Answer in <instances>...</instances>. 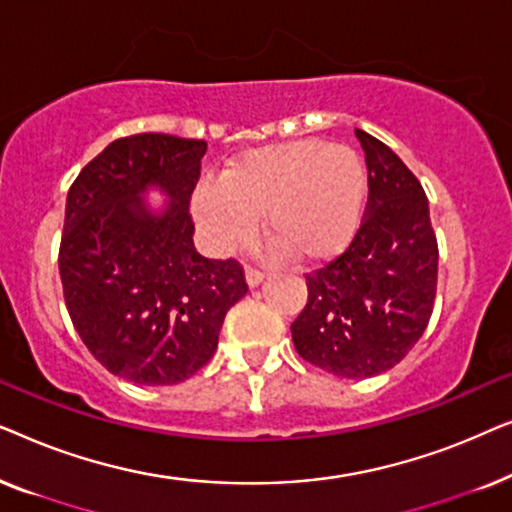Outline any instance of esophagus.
Here are the masks:
<instances>
[{
  "label": "esophagus",
  "instance_id": "obj_1",
  "mask_svg": "<svg viewBox=\"0 0 512 512\" xmlns=\"http://www.w3.org/2000/svg\"><path fill=\"white\" fill-rule=\"evenodd\" d=\"M244 275H247V284L251 286V289H254V286H258L263 282V272L261 270H256V268H249L247 265V270H244Z\"/></svg>",
  "mask_w": 512,
  "mask_h": 512
}]
</instances>
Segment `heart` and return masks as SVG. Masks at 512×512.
Wrapping results in <instances>:
<instances>
[{"label":"heart","instance_id":"b5f03b06","mask_svg":"<svg viewBox=\"0 0 512 512\" xmlns=\"http://www.w3.org/2000/svg\"><path fill=\"white\" fill-rule=\"evenodd\" d=\"M366 198V167L347 144L293 139L244 151L221 179L195 188L193 214L219 251L265 240L298 263L326 261L352 240Z\"/></svg>","mask_w":512,"mask_h":512}]
</instances>
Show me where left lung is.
I'll list each match as a JSON object with an SVG mask.
<instances>
[{"mask_svg": "<svg viewBox=\"0 0 512 512\" xmlns=\"http://www.w3.org/2000/svg\"><path fill=\"white\" fill-rule=\"evenodd\" d=\"M368 202L349 247L307 272V305L291 324L307 363L349 380L394 368L422 338L438 284V242L419 179L380 139L354 130Z\"/></svg>", "mask_w": 512, "mask_h": 512, "instance_id": "left-lung-1", "label": "left lung"}]
</instances>
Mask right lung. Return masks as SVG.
Returning a JSON list of instances; mask_svg holds the SVG:
<instances>
[{
    "label": "right lung",
    "instance_id": "1",
    "mask_svg": "<svg viewBox=\"0 0 512 512\" xmlns=\"http://www.w3.org/2000/svg\"><path fill=\"white\" fill-rule=\"evenodd\" d=\"M205 151L202 139L163 132L121 137L67 193L58 254L67 312L109 373L144 387L198 373L249 291L235 258L212 261L193 247L188 205ZM149 185L171 195L163 215L141 200Z\"/></svg>",
    "mask_w": 512,
    "mask_h": 512
}]
</instances>
